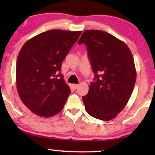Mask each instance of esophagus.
I'll return each mask as SVG.
<instances>
[{"label": "esophagus", "instance_id": "34e87169", "mask_svg": "<svg viewBox=\"0 0 155 155\" xmlns=\"http://www.w3.org/2000/svg\"><path fill=\"white\" fill-rule=\"evenodd\" d=\"M78 86H79V85H78V84H74L71 85V87H73V89H74V90H76V89L78 87Z\"/></svg>", "mask_w": 155, "mask_h": 155}]
</instances>
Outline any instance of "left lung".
Listing matches in <instances>:
<instances>
[{"instance_id":"8db88e82","label":"left lung","mask_w":155,"mask_h":155,"mask_svg":"<svg viewBox=\"0 0 155 155\" xmlns=\"http://www.w3.org/2000/svg\"><path fill=\"white\" fill-rule=\"evenodd\" d=\"M84 43L94 81L82 100L90 116L109 121L125 107L136 80L134 60L124 42L99 30L85 31L78 44Z\"/></svg>"}]
</instances>
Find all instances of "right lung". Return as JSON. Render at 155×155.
Instances as JSON below:
<instances>
[{"instance_id": "right-lung-1", "label": "right lung", "mask_w": 155, "mask_h": 155, "mask_svg": "<svg viewBox=\"0 0 155 155\" xmlns=\"http://www.w3.org/2000/svg\"><path fill=\"white\" fill-rule=\"evenodd\" d=\"M82 31L50 30L25 42L19 51L16 83L21 101L40 117L60 113L71 90L60 74L62 62Z\"/></svg>"}]
</instances>
